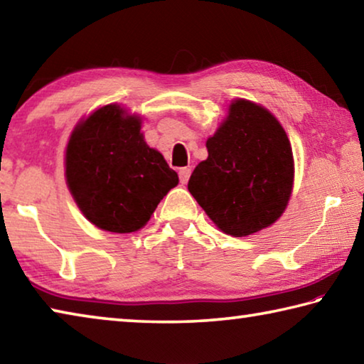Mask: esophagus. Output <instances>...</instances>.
Listing matches in <instances>:
<instances>
[{"label":"esophagus","mask_w":364,"mask_h":364,"mask_svg":"<svg viewBox=\"0 0 364 364\" xmlns=\"http://www.w3.org/2000/svg\"><path fill=\"white\" fill-rule=\"evenodd\" d=\"M180 181L183 183V184H186L188 181H189V176H191V168H188V167H184V168H181L180 170Z\"/></svg>","instance_id":"esophagus-1"}]
</instances>
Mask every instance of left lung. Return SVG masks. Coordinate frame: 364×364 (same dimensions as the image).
Masks as SVG:
<instances>
[{"instance_id":"obj_1","label":"left lung","mask_w":364,"mask_h":364,"mask_svg":"<svg viewBox=\"0 0 364 364\" xmlns=\"http://www.w3.org/2000/svg\"><path fill=\"white\" fill-rule=\"evenodd\" d=\"M207 151L188 189L213 223L236 237L273 225L294 181L292 149L281 123L267 109L237 100L207 139Z\"/></svg>"}]
</instances>
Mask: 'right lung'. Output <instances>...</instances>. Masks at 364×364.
Segmentation results:
<instances>
[{
  "mask_svg": "<svg viewBox=\"0 0 364 364\" xmlns=\"http://www.w3.org/2000/svg\"><path fill=\"white\" fill-rule=\"evenodd\" d=\"M139 130L138 117L109 104L80 123L67 144V184L80 210L101 230L138 231L178 184L176 171Z\"/></svg>",
  "mask_w": 364,
  "mask_h": 364,
  "instance_id": "add662e5",
  "label": "right lung"
}]
</instances>
